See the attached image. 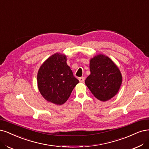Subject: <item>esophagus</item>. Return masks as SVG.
Returning a JSON list of instances; mask_svg holds the SVG:
<instances>
[{
    "instance_id": "1",
    "label": "esophagus",
    "mask_w": 149,
    "mask_h": 149,
    "mask_svg": "<svg viewBox=\"0 0 149 149\" xmlns=\"http://www.w3.org/2000/svg\"><path fill=\"white\" fill-rule=\"evenodd\" d=\"M79 81L80 83H84V77H80V78H79Z\"/></svg>"
}]
</instances>
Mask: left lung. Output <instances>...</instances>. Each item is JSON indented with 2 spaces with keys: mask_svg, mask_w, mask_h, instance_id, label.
<instances>
[{
  "mask_svg": "<svg viewBox=\"0 0 149 149\" xmlns=\"http://www.w3.org/2000/svg\"><path fill=\"white\" fill-rule=\"evenodd\" d=\"M91 74L85 80L92 94L97 99L107 101L118 92L122 82L120 71L112 60L98 55L90 60Z\"/></svg>",
  "mask_w": 149,
  "mask_h": 149,
  "instance_id": "left-lung-1",
  "label": "left lung"
}]
</instances>
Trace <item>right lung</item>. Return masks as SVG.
<instances>
[{"label": "right lung", "mask_w": 149, "mask_h": 149, "mask_svg": "<svg viewBox=\"0 0 149 149\" xmlns=\"http://www.w3.org/2000/svg\"><path fill=\"white\" fill-rule=\"evenodd\" d=\"M79 80L66 64L65 55L55 54L40 66L38 85L40 94L49 102L61 105L68 99Z\"/></svg>", "instance_id": "right-lung-1"}]
</instances>
